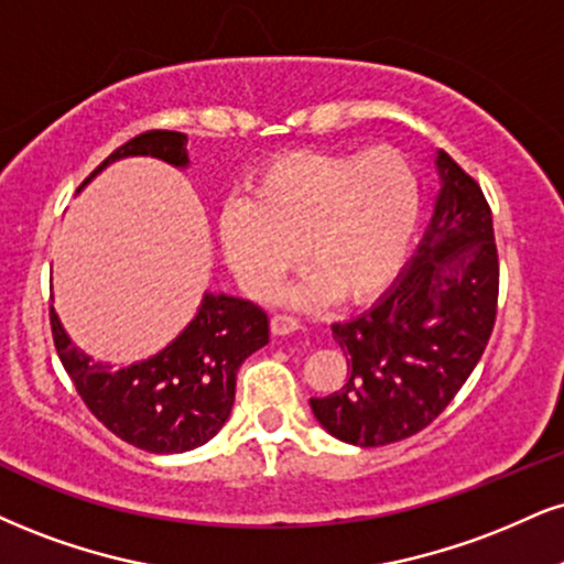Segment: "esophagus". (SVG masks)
<instances>
[{"instance_id": "esophagus-1", "label": "esophagus", "mask_w": 564, "mask_h": 564, "mask_svg": "<svg viewBox=\"0 0 564 564\" xmlns=\"http://www.w3.org/2000/svg\"><path fill=\"white\" fill-rule=\"evenodd\" d=\"M270 328H273L275 336H286L300 330V321L294 315H286V312H275L273 321H270Z\"/></svg>"}]
</instances>
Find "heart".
<instances>
[{"instance_id": "obj_1", "label": "heart", "mask_w": 564, "mask_h": 564, "mask_svg": "<svg viewBox=\"0 0 564 564\" xmlns=\"http://www.w3.org/2000/svg\"><path fill=\"white\" fill-rule=\"evenodd\" d=\"M417 226L415 167L393 147L286 152L254 175L249 199H230L217 215L228 268L254 300H268L304 257L312 273L289 294L300 307L334 294L344 302L383 294Z\"/></svg>"}]
</instances>
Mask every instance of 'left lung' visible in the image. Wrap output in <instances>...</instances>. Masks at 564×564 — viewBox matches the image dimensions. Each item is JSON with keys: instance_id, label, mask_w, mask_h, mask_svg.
<instances>
[{"instance_id": "1", "label": "left lung", "mask_w": 564, "mask_h": 564, "mask_svg": "<svg viewBox=\"0 0 564 564\" xmlns=\"http://www.w3.org/2000/svg\"><path fill=\"white\" fill-rule=\"evenodd\" d=\"M441 194L410 268L368 312L334 323L349 378L312 412L330 436L383 446L449 406L484 355L499 300V254L484 192L438 152Z\"/></svg>"}]
</instances>
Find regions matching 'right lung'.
Listing matches in <instances>:
<instances>
[{
    "label": "right lung",
    "instance_id": "1",
    "mask_svg": "<svg viewBox=\"0 0 564 564\" xmlns=\"http://www.w3.org/2000/svg\"><path fill=\"white\" fill-rule=\"evenodd\" d=\"M131 154H149L181 167L188 162L186 133L133 135L88 178ZM50 325L59 362L91 415L118 438L152 454L188 452L213 438L234 406L236 370L270 338L268 312L226 294H205L196 317L171 347L120 370L94 362L73 347L54 307Z\"/></svg>",
    "mask_w": 564,
    "mask_h": 564
}]
</instances>
